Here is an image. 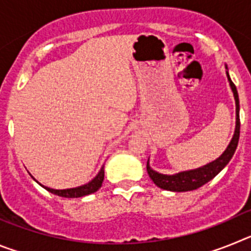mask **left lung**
<instances>
[{
    "label": "left lung",
    "instance_id": "left-lung-1",
    "mask_svg": "<svg viewBox=\"0 0 251 251\" xmlns=\"http://www.w3.org/2000/svg\"><path fill=\"white\" fill-rule=\"evenodd\" d=\"M227 69V66H226ZM227 75V80H229L231 90L234 93L235 98V105H236V126H235V132L232 136L231 142L229 143L225 152L221 154L220 157L215 161L210 162L207 165L202 166L200 168L191 171H183L176 175H162L153 171L151 168L150 163L147 162V172L150 175L151 179H152L154 185L158 186L159 188L167 190V191L174 192H185V191H192L196 188L201 187L208 181H211L215 176H216L224 167L230 162V159L234 156L236 147H238L239 137H240V117H239V110H240V105H239V95L236 86L232 83L231 79L229 76V73L226 72Z\"/></svg>",
    "mask_w": 251,
    "mask_h": 251
}]
</instances>
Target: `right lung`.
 Instances as JSON below:
<instances>
[{"label": "right lung", "instance_id": "obj_1", "mask_svg": "<svg viewBox=\"0 0 251 251\" xmlns=\"http://www.w3.org/2000/svg\"><path fill=\"white\" fill-rule=\"evenodd\" d=\"M103 179H104V166L100 168L99 174L97 175V176H95L90 182H88L86 185L79 186V187L66 188V190H54V188L43 186L41 183H39V185L43 186L45 190H48V191L51 192V194L57 195V196H61V197H68V199H74V197H83V196H86V195L93 194V192L95 191H98L99 188L101 187ZM35 181H36V179H35Z\"/></svg>", "mask_w": 251, "mask_h": 251}]
</instances>
